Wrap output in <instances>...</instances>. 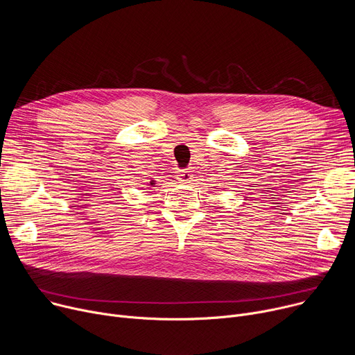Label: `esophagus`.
<instances>
[{"label":"esophagus","instance_id":"34e87169","mask_svg":"<svg viewBox=\"0 0 355 355\" xmlns=\"http://www.w3.org/2000/svg\"><path fill=\"white\" fill-rule=\"evenodd\" d=\"M192 178H193V175H192V171H189V170H181L178 173V180L184 184H191Z\"/></svg>","mask_w":355,"mask_h":355}]
</instances>
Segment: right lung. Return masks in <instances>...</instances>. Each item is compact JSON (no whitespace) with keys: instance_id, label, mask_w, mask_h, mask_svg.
<instances>
[{"instance_id":"add662e5","label":"right lung","mask_w":355,"mask_h":355,"mask_svg":"<svg viewBox=\"0 0 355 355\" xmlns=\"http://www.w3.org/2000/svg\"><path fill=\"white\" fill-rule=\"evenodd\" d=\"M171 180H173V178H171ZM156 182H157L156 180H150L148 182H146V187H147L148 189H151V187H156Z\"/></svg>"}]
</instances>
